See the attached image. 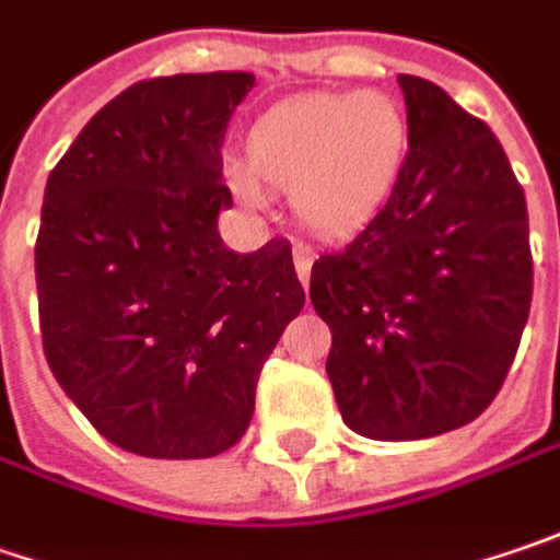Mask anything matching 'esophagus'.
<instances>
[{"label":"esophagus","mask_w":560,"mask_h":560,"mask_svg":"<svg viewBox=\"0 0 560 560\" xmlns=\"http://www.w3.org/2000/svg\"><path fill=\"white\" fill-rule=\"evenodd\" d=\"M312 261H315V252L308 245H295V273L302 280V287H308V277H312Z\"/></svg>","instance_id":"obj_1"}]
</instances>
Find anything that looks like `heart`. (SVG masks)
I'll use <instances>...</instances> for the list:
<instances>
[{"label": "heart", "instance_id": "obj_1", "mask_svg": "<svg viewBox=\"0 0 560 560\" xmlns=\"http://www.w3.org/2000/svg\"><path fill=\"white\" fill-rule=\"evenodd\" d=\"M409 122L387 91L305 94L277 103L248 131V173L233 191L258 201V185L293 191L295 217L318 236L365 223L387 198L406 156Z\"/></svg>", "mask_w": 560, "mask_h": 560}]
</instances>
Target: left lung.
<instances>
[{
  "label": "left lung",
  "instance_id": "obj_1",
  "mask_svg": "<svg viewBox=\"0 0 560 560\" xmlns=\"http://www.w3.org/2000/svg\"><path fill=\"white\" fill-rule=\"evenodd\" d=\"M409 151L384 208L312 267L343 422L375 441L460 429L498 397L533 302L529 217L501 141L400 74Z\"/></svg>",
  "mask_w": 560,
  "mask_h": 560
}]
</instances>
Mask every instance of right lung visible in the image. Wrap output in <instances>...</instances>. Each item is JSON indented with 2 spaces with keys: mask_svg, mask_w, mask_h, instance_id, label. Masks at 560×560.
<instances>
[{
  "mask_svg": "<svg viewBox=\"0 0 560 560\" xmlns=\"http://www.w3.org/2000/svg\"><path fill=\"white\" fill-rule=\"evenodd\" d=\"M248 71L151 78L81 128L46 179L37 299L46 362L106 441L156 460L230 451L283 327L305 305L293 248L238 255L223 138Z\"/></svg>",
  "mask_w": 560,
  "mask_h": 560,
  "instance_id": "obj_1",
  "label": "right lung"
}]
</instances>
